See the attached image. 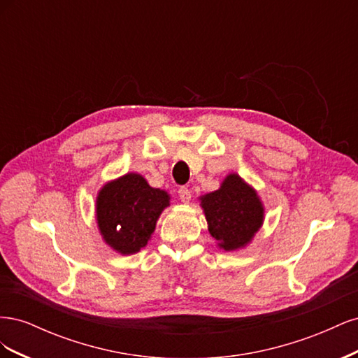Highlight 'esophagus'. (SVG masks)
I'll list each match as a JSON object with an SVG mask.
<instances>
[{
	"mask_svg": "<svg viewBox=\"0 0 358 358\" xmlns=\"http://www.w3.org/2000/svg\"><path fill=\"white\" fill-rule=\"evenodd\" d=\"M179 199L183 201V203H188L191 200V191L187 188V187H180L179 188Z\"/></svg>",
	"mask_w": 358,
	"mask_h": 358,
	"instance_id": "obj_1",
	"label": "esophagus"
}]
</instances>
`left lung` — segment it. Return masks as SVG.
<instances>
[{
	"label": "left lung",
	"mask_w": 358,
	"mask_h": 358,
	"mask_svg": "<svg viewBox=\"0 0 358 358\" xmlns=\"http://www.w3.org/2000/svg\"><path fill=\"white\" fill-rule=\"evenodd\" d=\"M199 200L210 236L227 252L251 243L264 222L262 199L237 173L227 175L218 189Z\"/></svg>",
	"instance_id": "left-lung-1"
}]
</instances>
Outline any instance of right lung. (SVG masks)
Here are the masks:
<instances>
[{"mask_svg":"<svg viewBox=\"0 0 358 358\" xmlns=\"http://www.w3.org/2000/svg\"><path fill=\"white\" fill-rule=\"evenodd\" d=\"M170 206L167 191L152 188L138 173L107 182L95 201V218L106 245L121 255L145 248L159 215Z\"/></svg>","mask_w":358,"mask_h":358,"instance_id":"right-lung-1","label":"right lung"}]
</instances>
